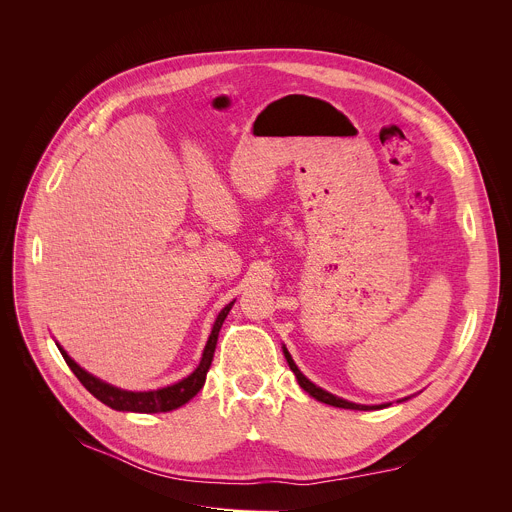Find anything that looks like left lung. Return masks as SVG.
I'll use <instances>...</instances> for the list:
<instances>
[{"instance_id":"8db88e82","label":"left lung","mask_w":512,"mask_h":512,"mask_svg":"<svg viewBox=\"0 0 512 512\" xmlns=\"http://www.w3.org/2000/svg\"><path fill=\"white\" fill-rule=\"evenodd\" d=\"M283 354H285V358H287L289 369L294 371V375H296L300 387H302L306 393H310L314 399H318V401H322V403H326V405H332V407H340V409H358V411H373V409H383V407H387V405H356V403L344 401V399H340V397H336V395H332V393H328V391L316 387L312 381H308V379L300 373V369L296 367V362L291 360V354L287 352L285 346H283Z\"/></svg>"}]
</instances>
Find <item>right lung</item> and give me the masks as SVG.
I'll return each mask as SVG.
<instances>
[{
  "instance_id": "add662e5",
  "label": "right lung",
  "mask_w": 512,
  "mask_h": 512,
  "mask_svg": "<svg viewBox=\"0 0 512 512\" xmlns=\"http://www.w3.org/2000/svg\"><path fill=\"white\" fill-rule=\"evenodd\" d=\"M233 304L235 302L225 306L223 312L218 314V318H216V322L212 326V332L208 336V342L204 346L202 360H200V364L196 367V371L192 375H188L186 379H182L180 383L164 387V389H158V391H139V393H135V391H123V389H117L113 385H107L101 379L89 375L85 369H81L79 364L72 360L60 346H58V350H60L62 358L66 360L68 369L75 373V377L83 383V387L91 395H95L101 403H105L107 407H111L115 411H133V413H166V411L182 407L184 403H188L202 389V385L206 381V373L210 369L212 356H214L218 332H221V326H223L227 314L231 312Z\"/></svg>"
}]
</instances>
